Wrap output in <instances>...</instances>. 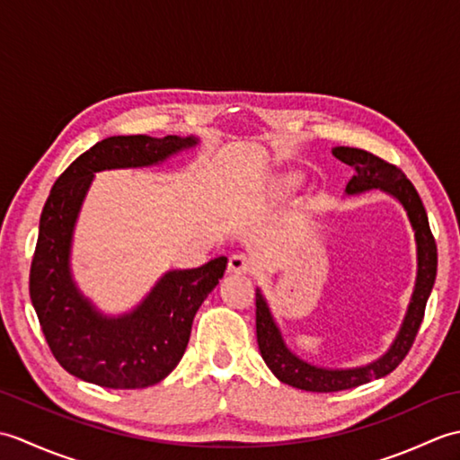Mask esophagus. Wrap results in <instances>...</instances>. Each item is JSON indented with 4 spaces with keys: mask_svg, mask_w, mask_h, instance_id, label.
I'll return each instance as SVG.
<instances>
[{
    "mask_svg": "<svg viewBox=\"0 0 460 460\" xmlns=\"http://www.w3.org/2000/svg\"><path fill=\"white\" fill-rule=\"evenodd\" d=\"M229 270L237 272V275H245V272L251 270V259L245 252H233L229 257Z\"/></svg>",
    "mask_w": 460,
    "mask_h": 460,
    "instance_id": "34e87169",
    "label": "esophagus"
}]
</instances>
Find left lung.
I'll return each instance as SVG.
<instances>
[{
	"label": "left lung",
	"instance_id": "obj_1",
	"mask_svg": "<svg viewBox=\"0 0 460 460\" xmlns=\"http://www.w3.org/2000/svg\"><path fill=\"white\" fill-rule=\"evenodd\" d=\"M332 154H334L340 162H344L354 168V178L348 181L346 193L351 195L379 188L403 203V208L409 215V221H411L415 229L419 269L411 305H409L405 322L395 340V344L384 358L374 361V364L354 369H322L298 359L295 354H290V349L280 338V332L275 324V320L270 316L265 298L257 292V341L262 359L267 361L272 374H275L282 384L316 394L344 392V389L364 385L371 379L392 374V371L405 359L409 349L413 346L417 332L421 328V322L425 316L427 298L431 295V288L437 277V243L431 227H429L423 201L419 198L415 185L407 180V175L399 170L397 165L381 160L379 155L366 150L340 146V148H334Z\"/></svg>",
	"mask_w": 460,
	"mask_h": 460
}]
</instances>
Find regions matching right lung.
I'll return each instance as SVG.
<instances>
[{
    "instance_id": "right-lung-1",
    "label": "right lung",
    "mask_w": 460,
    "mask_h": 460,
    "mask_svg": "<svg viewBox=\"0 0 460 460\" xmlns=\"http://www.w3.org/2000/svg\"><path fill=\"white\" fill-rule=\"evenodd\" d=\"M193 144V138L178 136H111L81 154L49 193L29 270V295L49 349L75 377L111 389H142L180 364L195 312L217 287L227 257L199 269L172 270L132 314L102 318L73 285L68 249L94 172L150 165Z\"/></svg>"
}]
</instances>
